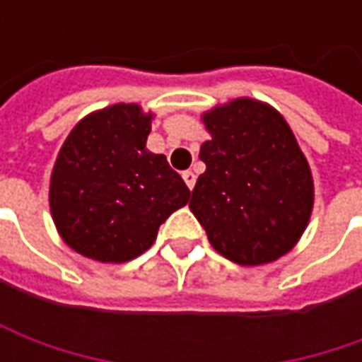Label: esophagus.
Wrapping results in <instances>:
<instances>
[{"mask_svg":"<svg viewBox=\"0 0 362 362\" xmlns=\"http://www.w3.org/2000/svg\"><path fill=\"white\" fill-rule=\"evenodd\" d=\"M195 179H197V177H195L193 171H183V181L187 183L189 189H193V185H195Z\"/></svg>","mask_w":362,"mask_h":362,"instance_id":"1","label":"esophagus"}]
</instances>
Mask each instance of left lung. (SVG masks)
<instances>
[{
  "mask_svg": "<svg viewBox=\"0 0 362 362\" xmlns=\"http://www.w3.org/2000/svg\"><path fill=\"white\" fill-rule=\"evenodd\" d=\"M203 143L189 207L221 256L242 266L274 262L294 247L313 211L310 167L272 106L238 98L203 115Z\"/></svg>",
  "mask_w": 362,
  "mask_h": 362,
  "instance_id": "8db88e82",
  "label": "left lung"
}]
</instances>
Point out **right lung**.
<instances>
[{"instance_id":"right-lung-1","label":"right lung","mask_w":362,"mask_h":362,"mask_svg":"<svg viewBox=\"0 0 362 362\" xmlns=\"http://www.w3.org/2000/svg\"><path fill=\"white\" fill-rule=\"evenodd\" d=\"M151 115L115 105L80 120L60 148L49 183L54 223L72 250L129 262L148 250L160 223L191 191L165 155L146 151Z\"/></svg>"}]
</instances>
